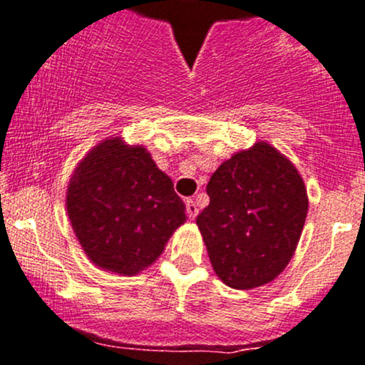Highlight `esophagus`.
<instances>
[{"mask_svg":"<svg viewBox=\"0 0 365 365\" xmlns=\"http://www.w3.org/2000/svg\"><path fill=\"white\" fill-rule=\"evenodd\" d=\"M186 212H187V216H190V220H195V217H197L198 205L193 198H187L186 200Z\"/></svg>","mask_w":365,"mask_h":365,"instance_id":"obj_1","label":"esophagus"}]
</instances>
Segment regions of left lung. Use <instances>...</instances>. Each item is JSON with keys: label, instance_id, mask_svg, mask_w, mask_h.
<instances>
[{"label": "left lung", "instance_id": "1", "mask_svg": "<svg viewBox=\"0 0 365 365\" xmlns=\"http://www.w3.org/2000/svg\"><path fill=\"white\" fill-rule=\"evenodd\" d=\"M207 195L197 225L217 277L235 290H251L279 276L307 214V191L294 163L257 142L220 165Z\"/></svg>", "mask_w": 365, "mask_h": 365}]
</instances>
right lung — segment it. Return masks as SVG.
<instances>
[{
  "label": "right lung",
  "mask_w": 365,
  "mask_h": 365,
  "mask_svg": "<svg viewBox=\"0 0 365 365\" xmlns=\"http://www.w3.org/2000/svg\"><path fill=\"white\" fill-rule=\"evenodd\" d=\"M66 210L89 260L121 276L151 265L186 221L172 179L142 145L119 137L100 142L77 165Z\"/></svg>",
  "instance_id": "add662e5"
}]
</instances>
